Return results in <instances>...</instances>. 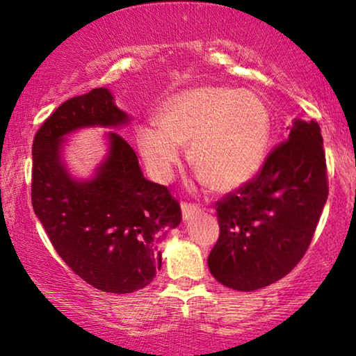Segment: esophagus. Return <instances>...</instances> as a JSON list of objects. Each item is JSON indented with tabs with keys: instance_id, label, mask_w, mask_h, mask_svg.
Returning a JSON list of instances; mask_svg holds the SVG:
<instances>
[{
	"instance_id": "1",
	"label": "esophagus",
	"mask_w": 356,
	"mask_h": 356,
	"mask_svg": "<svg viewBox=\"0 0 356 356\" xmlns=\"http://www.w3.org/2000/svg\"><path fill=\"white\" fill-rule=\"evenodd\" d=\"M181 211H183V218H184V220H188L189 217L201 211V207H199L197 204H193V202H183L181 204Z\"/></svg>"
}]
</instances>
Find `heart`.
Wrapping results in <instances>:
<instances>
[{
	"label": "heart",
	"instance_id": "b5f03b06",
	"mask_svg": "<svg viewBox=\"0 0 356 356\" xmlns=\"http://www.w3.org/2000/svg\"><path fill=\"white\" fill-rule=\"evenodd\" d=\"M270 129V113L259 97L206 86L170 100L162 124H140L138 147L154 178L167 183L181 160V144H191L193 165L201 177L217 191H232L259 173Z\"/></svg>",
	"mask_w": 356,
	"mask_h": 356
}]
</instances>
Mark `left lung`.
<instances>
[{
  "mask_svg": "<svg viewBox=\"0 0 356 356\" xmlns=\"http://www.w3.org/2000/svg\"><path fill=\"white\" fill-rule=\"evenodd\" d=\"M327 194L318 121H295L259 173L216 202L220 235L207 257L211 274L240 291L280 280L308 251Z\"/></svg>",
  "mask_w": 356,
  "mask_h": 356,
  "instance_id": "obj_1",
  "label": "left lung"
}]
</instances>
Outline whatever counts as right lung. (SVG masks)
I'll return each mask as SVG.
<instances>
[{
    "label": "right lung",
    "mask_w": 356,
    "mask_h": 356,
    "mask_svg": "<svg viewBox=\"0 0 356 356\" xmlns=\"http://www.w3.org/2000/svg\"><path fill=\"white\" fill-rule=\"evenodd\" d=\"M128 116L105 87L61 104L32 144V206L53 248L87 284L108 293L147 286L162 267L159 241L181 222L163 184L149 181L128 140L110 133V154L90 181H74L60 159L63 136L82 126H118Z\"/></svg>",
    "instance_id": "right-lung-1"
}]
</instances>
